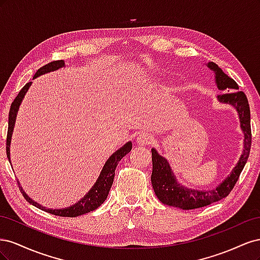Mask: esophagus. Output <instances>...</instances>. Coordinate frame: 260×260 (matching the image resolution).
<instances>
[{
  "label": "esophagus",
  "instance_id": "34e87169",
  "mask_svg": "<svg viewBox=\"0 0 260 260\" xmlns=\"http://www.w3.org/2000/svg\"><path fill=\"white\" fill-rule=\"evenodd\" d=\"M153 141H154V138L152 136H149L148 133H140V135L137 137V143L141 146L152 144Z\"/></svg>",
  "mask_w": 260,
  "mask_h": 260
}]
</instances>
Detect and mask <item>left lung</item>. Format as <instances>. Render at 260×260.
Listing matches in <instances>:
<instances>
[{
	"label": "left lung",
	"instance_id": "1",
	"mask_svg": "<svg viewBox=\"0 0 260 260\" xmlns=\"http://www.w3.org/2000/svg\"><path fill=\"white\" fill-rule=\"evenodd\" d=\"M208 67L215 72L218 89L223 92L219 94L218 100L221 103L230 104L237 108L241 128L244 133V151L231 175L221 184L214 190L199 191L180 185L172 174L168 161L153 148V171L151 181L156 196L165 205L184 210L201 208L226 198L232 191L235 183L238 182L241 172L247 161L251 146L250 111L245 93L243 91H237L239 90L238 83L232 78L226 76L214 61L208 62Z\"/></svg>",
	"mask_w": 260,
	"mask_h": 260
}]
</instances>
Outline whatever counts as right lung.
I'll return each instance as SVG.
<instances>
[{
	"label": "right lung",
	"mask_w": 260,
	"mask_h": 260,
	"mask_svg": "<svg viewBox=\"0 0 260 260\" xmlns=\"http://www.w3.org/2000/svg\"><path fill=\"white\" fill-rule=\"evenodd\" d=\"M64 65H65V61L62 59L51 61V62H49V64H46L43 67H41L40 69H38V72L36 73L34 79L40 75L54 72V70L64 67ZM30 85H31V82H28L25 86H23V88L19 91L18 95L15 98L14 102L11 105L10 115H9V129H7V137H6V154H7V158H9V160H10L11 138H12V133H13V129H14L15 120H16V115H17L21 101H22L23 96H25V94L28 91ZM131 148H132V144H131V142H128L127 144H124L121 148L118 149L117 152H115L111 157H109L108 160L104 165L103 170H102L98 181L95 182V184L93 185L90 192L86 194L81 201L75 204V205H73L72 207H68L65 209L45 208L31 200L29 196L22 191L20 185H19V190L21 191L23 198H25L26 201L29 202L31 205H34V206L38 207L39 209H42L46 212H49V214L59 216V217H78V216H81L84 214H88V212L96 209L99 206H101L102 204L104 203V201L107 199L108 192H109V190H111L112 184H113L114 177H115V169L117 167L118 161H120L122 157L127 155L131 151Z\"/></svg>",
	"instance_id": "right-lung-1"
}]
</instances>
